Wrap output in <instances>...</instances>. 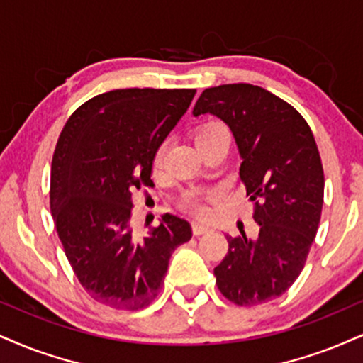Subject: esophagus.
<instances>
[{
    "mask_svg": "<svg viewBox=\"0 0 363 363\" xmlns=\"http://www.w3.org/2000/svg\"><path fill=\"white\" fill-rule=\"evenodd\" d=\"M191 230H194L195 235H202V234H207V232H210V227L205 225V223L194 222V225H191Z\"/></svg>",
    "mask_w": 363,
    "mask_h": 363,
    "instance_id": "obj_1",
    "label": "esophagus"
}]
</instances>
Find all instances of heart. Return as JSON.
<instances>
[{
  "label": "heart",
  "mask_w": 363,
  "mask_h": 363,
  "mask_svg": "<svg viewBox=\"0 0 363 363\" xmlns=\"http://www.w3.org/2000/svg\"><path fill=\"white\" fill-rule=\"evenodd\" d=\"M222 133H229L222 123H218V121H208V123H203L202 126L199 128V131L195 134V141L196 145H199V147H202L203 145H207L210 140H213V138ZM167 147H168V143L163 141L158 146V150H156L155 158H153L155 168H161V164H163ZM220 195H222L220 190H195L185 195V199H183V205H185L189 210H191L194 213H196V216L203 217L207 216L208 212L207 207H205V202H207V200H217Z\"/></svg>",
  "instance_id": "b5f03b06"
}]
</instances>
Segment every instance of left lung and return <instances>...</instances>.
I'll list each match as a JSON object with an SVG mask.
<instances>
[{"label":"left lung","mask_w":363,"mask_h":363,"mask_svg":"<svg viewBox=\"0 0 363 363\" xmlns=\"http://www.w3.org/2000/svg\"><path fill=\"white\" fill-rule=\"evenodd\" d=\"M220 118L234 134L240 180L259 223L257 239L227 235L213 269L220 293L237 306L279 298L305 267L323 207L325 174L311 128L293 106L252 84L205 89L194 114Z\"/></svg>","instance_id":"obj_1"}]
</instances>
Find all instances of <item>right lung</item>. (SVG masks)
Wrapping results in <instances>:
<instances>
[{"label": "right lung", "mask_w": 363, "mask_h": 363, "mask_svg": "<svg viewBox=\"0 0 363 363\" xmlns=\"http://www.w3.org/2000/svg\"><path fill=\"white\" fill-rule=\"evenodd\" d=\"M195 89H116L74 111L52 160L50 210L65 256L92 299L138 311L158 296L168 262L191 239L164 213L145 237L131 229L133 191L151 186L156 150L189 109Z\"/></svg>", "instance_id": "right-lung-1"}]
</instances>
